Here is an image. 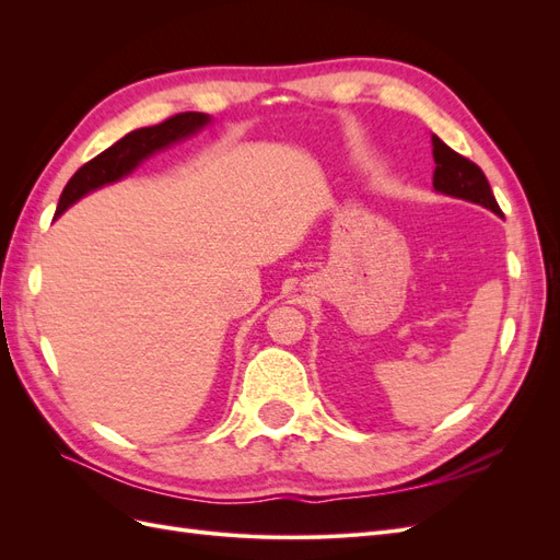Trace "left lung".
<instances>
[{"label": "left lung", "mask_w": 560, "mask_h": 560, "mask_svg": "<svg viewBox=\"0 0 560 560\" xmlns=\"http://www.w3.org/2000/svg\"><path fill=\"white\" fill-rule=\"evenodd\" d=\"M432 156H434L432 186L436 194L477 202V206L502 217L498 200L493 191H490V184L477 163H471L469 159L457 154V151H453L448 144L439 140L436 135H432Z\"/></svg>", "instance_id": "1"}]
</instances>
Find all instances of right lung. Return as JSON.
<instances>
[{"label":"right lung","instance_id":"obj_1","mask_svg":"<svg viewBox=\"0 0 560 560\" xmlns=\"http://www.w3.org/2000/svg\"><path fill=\"white\" fill-rule=\"evenodd\" d=\"M212 118L200 112H184L177 116H171L167 121L149 128H138L128 132L126 138L105 149L103 154H97L86 165H81L79 171L67 182V186L60 194L56 217H60L67 208H72L79 198L100 189L105 184H114L118 179L128 177L135 167L149 156H154L156 151H163L173 147L186 138H191L198 130L206 128Z\"/></svg>","mask_w":560,"mask_h":560}]
</instances>
